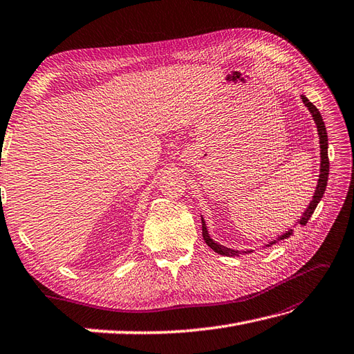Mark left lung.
I'll list each match as a JSON object with an SVG mask.
<instances>
[{
    "mask_svg": "<svg viewBox=\"0 0 354 354\" xmlns=\"http://www.w3.org/2000/svg\"><path fill=\"white\" fill-rule=\"evenodd\" d=\"M302 102L306 104V106L308 108V111L312 113V116L315 119V124H316V128H318V134H319V145H321V172H319V180H318V186H316V191H315V196H313V200L310 201L308 207L306 209L304 215H302L301 220H299V225L306 226L307 221L310 220V217H312V214L315 212L316 206H318V203L321 201L324 192H326V187H327V182H328V169H330V162H328V137H327V129H326V125H324V120H322V116L321 113L318 111V108H316L310 100L306 97V96H301ZM201 229H203V240L206 241V244L209 248H211L212 250L217 252V254L220 255H226V257H238L241 254L240 250H235V249H229V248H225L221 246V244L215 243L211 236H209L207 234V229H206V223L203 220V217H201ZM293 234L292 229H288L286 234L279 235L277 240H273L272 243H269L268 246H272V244H275L277 241H281V240H286V238H288Z\"/></svg>",
    "mask_w": 354,
    "mask_h": 354,
    "instance_id": "1",
    "label": "left lung"
}]
</instances>
